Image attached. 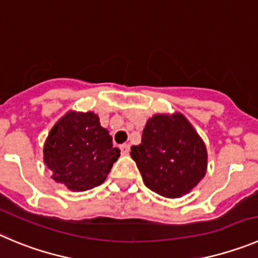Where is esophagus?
I'll list each match as a JSON object with an SVG mask.
<instances>
[{"instance_id":"esophagus-1","label":"esophagus","mask_w":258,"mask_h":258,"mask_svg":"<svg viewBox=\"0 0 258 258\" xmlns=\"http://www.w3.org/2000/svg\"><path fill=\"white\" fill-rule=\"evenodd\" d=\"M119 149H121L122 155H128L130 154V144H123V145L119 146Z\"/></svg>"}]
</instances>
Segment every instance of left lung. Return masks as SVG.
Segmentation results:
<instances>
[{"instance_id": "obj_1", "label": "left lung", "mask_w": 258, "mask_h": 258, "mask_svg": "<svg viewBox=\"0 0 258 258\" xmlns=\"http://www.w3.org/2000/svg\"><path fill=\"white\" fill-rule=\"evenodd\" d=\"M148 188L167 199L191 192L205 177L208 150L200 135L182 113L154 114L149 118L140 145L132 146Z\"/></svg>"}]
</instances>
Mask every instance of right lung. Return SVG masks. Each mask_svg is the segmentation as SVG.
<instances>
[{"instance_id":"1","label":"right lung","mask_w":258,"mask_h":258,"mask_svg":"<svg viewBox=\"0 0 258 258\" xmlns=\"http://www.w3.org/2000/svg\"><path fill=\"white\" fill-rule=\"evenodd\" d=\"M119 158L109 131L94 112L70 110L50 128L43 159L57 183L72 192L99 186Z\"/></svg>"}]
</instances>
